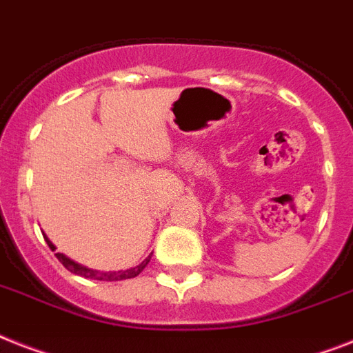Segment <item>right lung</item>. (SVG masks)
Masks as SVG:
<instances>
[{"instance_id":"right-lung-1","label":"right lung","mask_w":353,"mask_h":353,"mask_svg":"<svg viewBox=\"0 0 353 353\" xmlns=\"http://www.w3.org/2000/svg\"><path fill=\"white\" fill-rule=\"evenodd\" d=\"M45 241H47V245L50 246V250H56V246L52 245V241L48 239L47 236H45ZM56 257L59 259V263H61L67 270H70L72 274H76V276H81V277H87V279H97V281H121V279H130V277H136L139 276L143 272V268L150 263V257H147V259L143 261L141 265L134 266V268H128V270H121V272H99V270H92V268H87V266L79 265V263H76V261H72L70 257H67L65 254H56Z\"/></svg>"}]
</instances>
